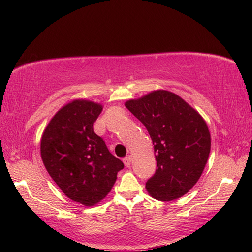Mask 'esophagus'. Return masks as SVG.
Returning a JSON list of instances; mask_svg holds the SVG:
<instances>
[{
  "label": "esophagus",
  "instance_id": "1",
  "mask_svg": "<svg viewBox=\"0 0 252 252\" xmlns=\"http://www.w3.org/2000/svg\"><path fill=\"white\" fill-rule=\"evenodd\" d=\"M131 161H132V158H131L130 155H129V156H126V158H123V162H125L126 167H130Z\"/></svg>",
  "mask_w": 252,
  "mask_h": 252
}]
</instances>
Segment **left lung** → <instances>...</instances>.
Wrapping results in <instances>:
<instances>
[{
	"instance_id": "1",
	"label": "left lung",
	"mask_w": 252,
	"mask_h": 252,
	"mask_svg": "<svg viewBox=\"0 0 252 252\" xmlns=\"http://www.w3.org/2000/svg\"><path fill=\"white\" fill-rule=\"evenodd\" d=\"M126 107L147 129L157 170L146 182L157 200L178 199L200 179L211 148V136L199 112L170 91L156 90Z\"/></svg>"
}]
</instances>
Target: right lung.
<instances>
[{
  "label": "right lung",
  "mask_w": 252,
  "mask_h": 252,
  "mask_svg": "<svg viewBox=\"0 0 252 252\" xmlns=\"http://www.w3.org/2000/svg\"><path fill=\"white\" fill-rule=\"evenodd\" d=\"M103 105L74 99L63 106L41 137V158L51 178L69 199L92 207L108 195L123 169L93 123Z\"/></svg>",
  "instance_id": "obj_1"
}]
</instances>
